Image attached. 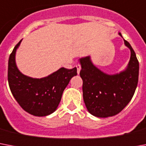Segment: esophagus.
Here are the masks:
<instances>
[{"label":"esophagus","instance_id":"obj_1","mask_svg":"<svg viewBox=\"0 0 146 146\" xmlns=\"http://www.w3.org/2000/svg\"><path fill=\"white\" fill-rule=\"evenodd\" d=\"M76 68H77V72H78V74H79V73H80V69H81V66H80V65L78 64V65H76Z\"/></svg>","mask_w":146,"mask_h":146}]
</instances>
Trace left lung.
Wrapping results in <instances>:
<instances>
[{"label": "left lung", "mask_w": 146, "mask_h": 146, "mask_svg": "<svg viewBox=\"0 0 146 146\" xmlns=\"http://www.w3.org/2000/svg\"><path fill=\"white\" fill-rule=\"evenodd\" d=\"M121 37V34L118 33ZM124 44L130 50L127 66L122 72L108 74L92 62L90 56L79 59L83 80V98L87 111L97 117L117 115L130 102L137 87L139 62L132 46L127 40Z\"/></svg>", "instance_id": "obj_1"}]
</instances>
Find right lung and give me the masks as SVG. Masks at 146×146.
<instances>
[{
    "instance_id": "1",
    "label": "right lung",
    "mask_w": 146,
    "mask_h": 146,
    "mask_svg": "<svg viewBox=\"0 0 146 146\" xmlns=\"http://www.w3.org/2000/svg\"><path fill=\"white\" fill-rule=\"evenodd\" d=\"M19 42L8 62V83L13 96L19 106L29 114L44 117L56 110L62 95L72 77L77 75V68H60L42 78H33L23 74L16 63Z\"/></svg>"
}]
</instances>
